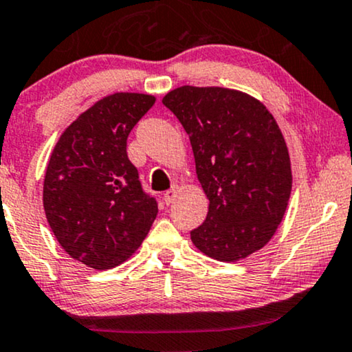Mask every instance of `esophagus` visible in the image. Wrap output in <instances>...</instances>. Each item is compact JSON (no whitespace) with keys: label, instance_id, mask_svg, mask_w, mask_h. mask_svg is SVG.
Instances as JSON below:
<instances>
[{"label":"esophagus","instance_id":"esophagus-1","mask_svg":"<svg viewBox=\"0 0 352 352\" xmlns=\"http://www.w3.org/2000/svg\"><path fill=\"white\" fill-rule=\"evenodd\" d=\"M177 193H179V190H177L175 186H173V188H170L168 191H166V193H164V201H166V204L173 203V199L177 198Z\"/></svg>","mask_w":352,"mask_h":352}]
</instances>
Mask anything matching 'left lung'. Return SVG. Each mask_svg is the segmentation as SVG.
<instances>
[{
  "mask_svg": "<svg viewBox=\"0 0 352 352\" xmlns=\"http://www.w3.org/2000/svg\"><path fill=\"white\" fill-rule=\"evenodd\" d=\"M162 104L188 133L209 199L191 242L226 263L261 250L281 224L292 190L289 151L273 115L247 92L216 86L177 87Z\"/></svg>",
  "mask_w": 352,
  "mask_h": 352,
  "instance_id": "left-lung-1",
  "label": "left lung"
}]
</instances>
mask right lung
Returning a JSON list of instances; mask_svg holds the SVG:
<instances>
[{
  "label": "right lung",
  "mask_w": 352,
  "mask_h": 352,
  "mask_svg": "<svg viewBox=\"0 0 352 352\" xmlns=\"http://www.w3.org/2000/svg\"><path fill=\"white\" fill-rule=\"evenodd\" d=\"M155 97L115 92L97 100L58 138L43 179V209L71 258L94 270L126 261L148 235L157 203L128 159L133 126Z\"/></svg>",
  "instance_id": "1"
}]
</instances>
